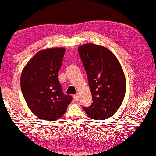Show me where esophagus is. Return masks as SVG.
<instances>
[{
	"instance_id": "obj_1",
	"label": "esophagus",
	"mask_w": 156,
	"mask_h": 156,
	"mask_svg": "<svg viewBox=\"0 0 156 156\" xmlns=\"http://www.w3.org/2000/svg\"><path fill=\"white\" fill-rule=\"evenodd\" d=\"M73 98H74L75 101H78L79 99V95L78 94H75L74 96H73Z\"/></svg>"
}]
</instances>
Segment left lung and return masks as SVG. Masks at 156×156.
Wrapping results in <instances>:
<instances>
[{
  "label": "left lung",
  "instance_id": "8db88e82",
  "mask_svg": "<svg viewBox=\"0 0 156 156\" xmlns=\"http://www.w3.org/2000/svg\"><path fill=\"white\" fill-rule=\"evenodd\" d=\"M80 55L87 73L93 102L83 107L90 118H109L121 106L126 93V78L118 60L105 47L87 43L79 46Z\"/></svg>",
  "mask_w": 156,
  "mask_h": 156
}]
</instances>
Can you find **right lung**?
Here are the masks:
<instances>
[{"mask_svg": "<svg viewBox=\"0 0 156 156\" xmlns=\"http://www.w3.org/2000/svg\"><path fill=\"white\" fill-rule=\"evenodd\" d=\"M66 49L49 48L38 51L22 70L20 85L26 104L39 119L55 121L66 112L73 100L65 95L58 72Z\"/></svg>", "mask_w": 156, "mask_h": 156, "instance_id": "1", "label": "right lung"}]
</instances>
